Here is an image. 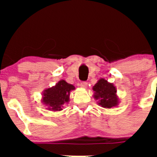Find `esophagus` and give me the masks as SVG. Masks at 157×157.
<instances>
[{
  "instance_id": "34e87169",
  "label": "esophagus",
  "mask_w": 157,
  "mask_h": 157,
  "mask_svg": "<svg viewBox=\"0 0 157 157\" xmlns=\"http://www.w3.org/2000/svg\"><path fill=\"white\" fill-rule=\"evenodd\" d=\"M79 86L82 87V88H86L87 82H81L79 83Z\"/></svg>"
}]
</instances>
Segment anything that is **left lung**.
<instances>
[{
    "label": "left lung",
    "mask_w": 157,
    "mask_h": 157,
    "mask_svg": "<svg viewBox=\"0 0 157 157\" xmlns=\"http://www.w3.org/2000/svg\"><path fill=\"white\" fill-rule=\"evenodd\" d=\"M93 90L95 91L94 98L99 99V105L103 108L111 109L112 107L117 105L116 90L112 83H109L106 80L101 78L98 83H96Z\"/></svg>",
    "instance_id": "8db88e82"
}]
</instances>
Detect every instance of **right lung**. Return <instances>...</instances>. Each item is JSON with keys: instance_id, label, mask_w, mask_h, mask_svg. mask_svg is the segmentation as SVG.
I'll list each match as a JSON object with an SVG mask.
<instances>
[{"instance_id": "1", "label": "right lung", "mask_w": 157, "mask_h": 157, "mask_svg": "<svg viewBox=\"0 0 157 157\" xmlns=\"http://www.w3.org/2000/svg\"><path fill=\"white\" fill-rule=\"evenodd\" d=\"M72 90H75L74 86L68 84L64 80H61L56 86L45 90L43 102L48 105V109L49 110H62V105L69 101V94Z\"/></svg>"}]
</instances>
